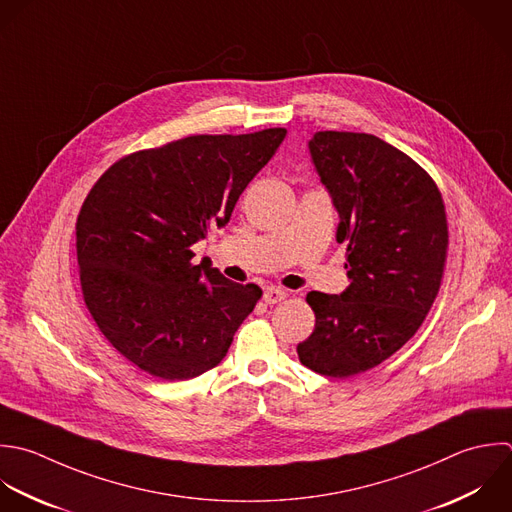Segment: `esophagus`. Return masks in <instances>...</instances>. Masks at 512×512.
Wrapping results in <instances>:
<instances>
[{"label": "esophagus", "instance_id": "1", "mask_svg": "<svg viewBox=\"0 0 512 512\" xmlns=\"http://www.w3.org/2000/svg\"><path fill=\"white\" fill-rule=\"evenodd\" d=\"M285 297H287V291H285V289H279V287H267L265 293H263V301H265L267 305L281 303Z\"/></svg>", "mask_w": 512, "mask_h": 512}]
</instances>
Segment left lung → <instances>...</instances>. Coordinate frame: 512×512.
Returning <instances> with one entry per match:
<instances>
[{
	"label": "left lung",
	"mask_w": 512,
	"mask_h": 512,
	"mask_svg": "<svg viewBox=\"0 0 512 512\" xmlns=\"http://www.w3.org/2000/svg\"><path fill=\"white\" fill-rule=\"evenodd\" d=\"M309 153L339 213L351 285L307 295L315 331L297 353L343 379L381 365L423 325L445 271L447 215L429 173L375 135L317 131Z\"/></svg>",
	"instance_id": "1"
}]
</instances>
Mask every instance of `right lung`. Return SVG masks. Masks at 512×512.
I'll return each instance as SVG.
<instances>
[{
  "label": "right lung",
  "instance_id": "obj_1",
  "mask_svg": "<svg viewBox=\"0 0 512 512\" xmlns=\"http://www.w3.org/2000/svg\"><path fill=\"white\" fill-rule=\"evenodd\" d=\"M285 135H191L119 159L91 187L75 225L83 299L141 371L187 381L227 355L263 291L193 265L191 247L229 223Z\"/></svg>",
  "mask_w": 512,
  "mask_h": 512
}]
</instances>
